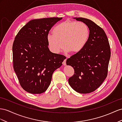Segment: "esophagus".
<instances>
[{"instance_id":"obj_1","label":"esophagus","mask_w":122,"mask_h":122,"mask_svg":"<svg viewBox=\"0 0 122 122\" xmlns=\"http://www.w3.org/2000/svg\"><path fill=\"white\" fill-rule=\"evenodd\" d=\"M66 59H65V60H64V61H63V63H63V65H65L66 64Z\"/></svg>"}]
</instances>
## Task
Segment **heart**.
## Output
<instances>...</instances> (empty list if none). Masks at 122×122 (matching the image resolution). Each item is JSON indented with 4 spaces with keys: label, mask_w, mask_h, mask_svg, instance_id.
Here are the masks:
<instances>
[{
    "label": "heart",
    "mask_w": 122,
    "mask_h": 122,
    "mask_svg": "<svg viewBox=\"0 0 122 122\" xmlns=\"http://www.w3.org/2000/svg\"><path fill=\"white\" fill-rule=\"evenodd\" d=\"M52 34L47 37L49 48L55 53H59L64 47L71 54H78L88 43L90 31L83 23L66 20L54 27Z\"/></svg>",
    "instance_id": "heart-1"
}]
</instances>
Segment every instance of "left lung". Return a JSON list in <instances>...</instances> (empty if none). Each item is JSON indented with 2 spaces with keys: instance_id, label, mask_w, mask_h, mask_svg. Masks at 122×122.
<instances>
[{
  "instance_id": "left-lung-1",
  "label": "left lung",
  "mask_w": 122,
  "mask_h": 122,
  "mask_svg": "<svg viewBox=\"0 0 122 122\" xmlns=\"http://www.w3.org/2000/svg\"><path fill=\"white\" fill-rule=\"evenodd\" d=\"M75 18L88 26L90 35L82 51L67 59L66 64L72 66L75 71L68 79V83L75 91L86 94L95 91L107 77L110 47L101 27L87 18Z\"/></svg>"
}]
</instances>
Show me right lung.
Returning <instances> with one entry per match:
<instances>
[{
  "label": "right lung",
  "mask_w": 122,
  "mask_h": 122,
  "mask_svg": "<svg viewBox=\"0 0 122 122\" xmlns=\"http://www.w3.org/2000/svg\"><path fill=\"white\" fill-rule=\"evenodd\" d=\"M62 17L32 20L18 32L12 46L13 67L20 86L27 92L41 94L51 82L54 71L66 57L50 51L47 37Z\"/></svg>",
  "instance_id": "add662e5"
}]
</instances>
